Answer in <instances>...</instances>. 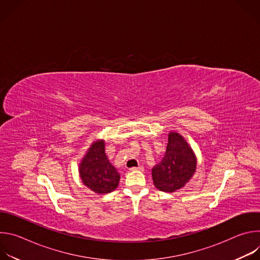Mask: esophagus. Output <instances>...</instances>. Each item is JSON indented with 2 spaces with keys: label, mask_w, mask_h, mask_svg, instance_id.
I'll list each match as a JSON object with an SVG mask.
<instances>
[{
  "label": "esophagus",
  "mask_w": 260,
  "mask_h": 260,
  "mask_svg": "<svg viewBox=\"0 0 260 260\" xmlns=\"http://www.w3.org/2000/svg\"><path fill=\"white\" fill-rule=\"evenodd\" d=\"M129 171H132V172H134V171H140V172H143V171H144V168H143L142 166H140V167H134V168H131V169H129Z\"/></svg>",
  "instance_id": "esophagus-1"
}]
</instances>
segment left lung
I'll list each match as a JSON object with an SVG mask.
<instances>
[{
    "instance_id": "obj_1",
    "label": "left lung",
    "mask_w": 260,
    "mask_h": 260,
    "mask_svg": "<svg viewBox=\"0 0 260 260\" xmlns=\"http://www.w3.org/2000/svg\"><path fill=\"white\" fill-rule=\"evenodd\" d=\"M197 169V157L188 143L178 133L171 132L166 153L152 169L154 186L160 191L174 192L186 184Z\"/></svg>"
}]
</instances>
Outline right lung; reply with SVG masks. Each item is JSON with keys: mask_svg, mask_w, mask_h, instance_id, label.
Masks as SVG:
<instances>
[{"mask_svg": "<svg viewBox=\"0 0 260 260\" xmlns=\"http://www.w3.org/2000/svg\"><path fill=\"white\" fill-rule=\"evenodd\" d=\"M81 180L95 193H109L116 189L120 175L105 153V142H93L79 166Z\"/></svg>", "mask_w": 260, "mask_h": 260, "instance_id": "right-lung-1", "label": "right lung"}]
</instances>
